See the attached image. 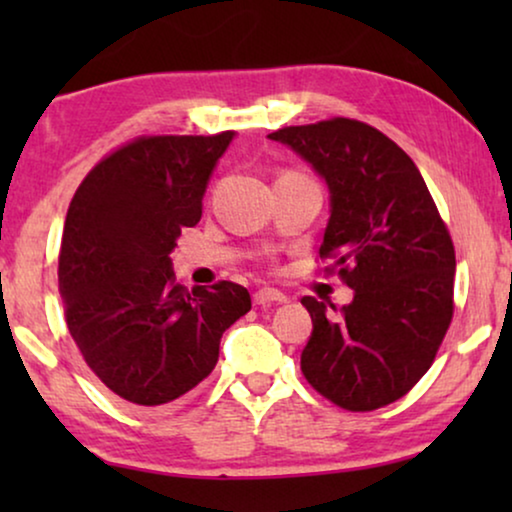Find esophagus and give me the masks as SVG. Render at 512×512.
I'll return each mask as SVG.
<instances>
[{"instance_id":"obj_1","label":"esophagus","mask_w":512,"mask_h":512,"mask_svg":"<svg viewBox=\"0 0 512 512\" xmlns=\"http://www.w3.org/2000/svg\"><path fill=\"white\" fill-rule=\"evenodd\" d=\"M270 303H286V296L277 289H268V286L254 293V305H270Z\"/></svg>"}]
</instances>
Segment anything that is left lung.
Returning a JSON list of instances; mask_svg holds the SVG:
<instances>
[{
  "label": "left lung",
  "instance_id": "left-lung-1",
  "mask_svg": "<svg viewBox=\"0 0 512 512\" xmlns=\"http://www.w3.org/2000/svg\"><path fill=\"white\" fill-rule=\"evenodd\" d=\"M268 139L326 181L331 216L319 254L354 289L340 317L317 298L300 300L312 317L300 370L345 410L394 403L431 368L454 310V247L426 181L401 146L349 118Z\"/></svg>",
  "mask_w": 512,
  "mask_h": 512
}]
</instances>
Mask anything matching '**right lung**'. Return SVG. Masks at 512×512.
Returning a JSON list of instances; mask_svg holds the SVG:
<instances>
[{"label":"right lung","mask_w":512,"mask_h":512,"mask_svg":"<svg viewBox=\"0 0 512 512\" xmlns=\"http://www.w3.org/2000/svg\"><path fill=\"white\" fill-rule=\"evenodd\" d=\"M235 132L142 137L93 170L67 209L58 284L69 333L123 401L153 408L212 373L221 335L251 310L249 291L174 282L170 254Z\"/></svg>","instance_id":"right-lung-1"}]
</instances>
